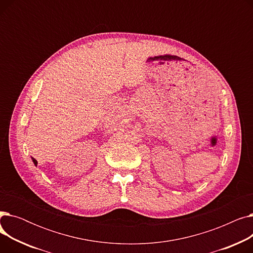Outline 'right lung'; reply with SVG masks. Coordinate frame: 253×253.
Returning <instances> with one entry per match:
<instances>
[{
    "label": "right lung",
    "instance_id": "add662e5",
    "mask_svg": "<svg viewBox=\"0 0 253 253\" xmlns=\"http://www.w3.org/2000/svg\"><path fill=\"white\" fill-rule=\"evenodd\" d=\"M33 159V162H34V164L37 166V164H38V162H37V160H36V159H34V158H32Z\"/></svg>",
    "mask_w": 253,
    "mask_h": 253
}]
</instances>
